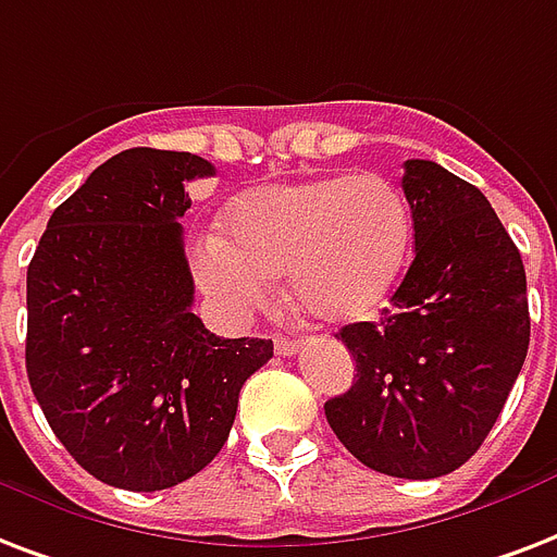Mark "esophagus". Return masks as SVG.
<instances>
[{
	"mask_svg": "<svg viewBox=\"0 0 557 557\" xmlns=\"http://www.w3.org/2000/svg\"><path fill=\"white\" fill-rule=\"evenodd\" d=\"M274 350H277L280 356H295L297 350H300V342H297V338H286V335H277V338H274Z\"/></svg>",
	"mask_w": 557,
	"mask_h": 557,
	"instance_id": "34e87169",
	"label": "esophagus"
}]
</instances>
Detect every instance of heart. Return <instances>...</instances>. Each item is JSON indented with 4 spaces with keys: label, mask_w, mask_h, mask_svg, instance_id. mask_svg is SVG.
<instances>
[{
    "label": "heart",
    "mask_w": 557,
    "mask_h": 557,
    "mask_svg": "<svg viewBox=\"0 0 557 557\" xmlns=\"http://www.w3.org/2000/svg\"><path fill=\"white\" fill-rule=\"evenodd\" d=\"M227 233H203L193 271L233 318L269 300L274 274L326 324L359 321L385 304L411 245V210L376 172L250 189L233 201Z\"/></svg>",
    "instance_id": "b5f03b06"
}]
</instances>
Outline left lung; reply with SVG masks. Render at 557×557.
Listing matches in <instances>:
<instances>
[{
	"label": "left lung",
	"mask_w": 557,
	"mask_h": 557,
	"mask_svg": "<svg viewBox=\"0 0 557 557\" xmlns=\"http://www.w3.org/2000/svg\"><path fill=\"white\" fill-rule=\"evenodd\" d=\"M414 260L380 321L338 330L350 392L324 403L338 441L397 479L447 476L499 418L529 350L520 250L494 207L444 165L406 160Z\"/></svg>",
	"instance_id": "left-lung-1"
}]
</instances>
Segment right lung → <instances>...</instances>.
<instances>
[{
	"instance_id": "add662e5",
	"label": "right lung",
	"mask_w": 557,
	"mask_h": 557,
	"mask_svg": "<svg viewBox=\"0 0 557 557\" xmlns=\"http://www.w3.org/2000/svg\"><path fill=\"white\" fill-rule=\"evenodd\" d=\"M215 175L189 151L127 148L52 212L28 265L25 371L90 476L163 491L219 456L271 338L212 335L193 312L184 186Z\"/></svg>"
}]
</instances>
